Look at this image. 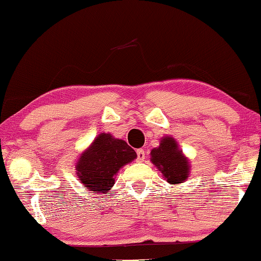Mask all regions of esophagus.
<instances>
[{
	"mask_svg": "<svg viewBox=\"0 0 261 261\" xmlns=\"http://www.w3.org/2000/svg\"><path fill=\"white\" fill-rule=\"evenodd\" d=\"M136 156H138V161L142 162L144 158H146V153H144L143 149H138L136 150Z\"/></svg>",
	"mask_w": 261,
	"mask_h": 261,
	"instance_id": "1",
	"label": "esophagus"
}]
</instances>
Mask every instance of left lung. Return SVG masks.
Listing matches in <instances>:
<instances>
[{
  "label": "left lung",
  "mask_w": 261,
  "mask_h": 261,
  "mask_svg": "<svg viewBox=\"0 0 261 261\" xmlns=\"http://www.w3.org/2000/svg\"><path fill=\"white\" fill-rule=\"evenodd\" d=\"M151 162L162 172L167 182L178 184L189 177V163L172 138H164L159 148L151 150Z\"/></svg>",
  "instance_id": "1"
}]
</instances>
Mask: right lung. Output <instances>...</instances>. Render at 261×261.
<instances>
[{"label":"right lung","mask_w":261,"mask_h":261,"mask_svg":"<svg viewBox=\"0 0 261 261\" xmlns=\"http://www.w3.org/2000/svg\"><path fill=\"white\" fill-rule=\"evenodd\" d=\"M135 158L134 149L125 141L101 133L84 151L75 170L84 186L100 194L111 190L118 170Z\"/></svg>","instance_id":"obj_1"}]
</instances>
